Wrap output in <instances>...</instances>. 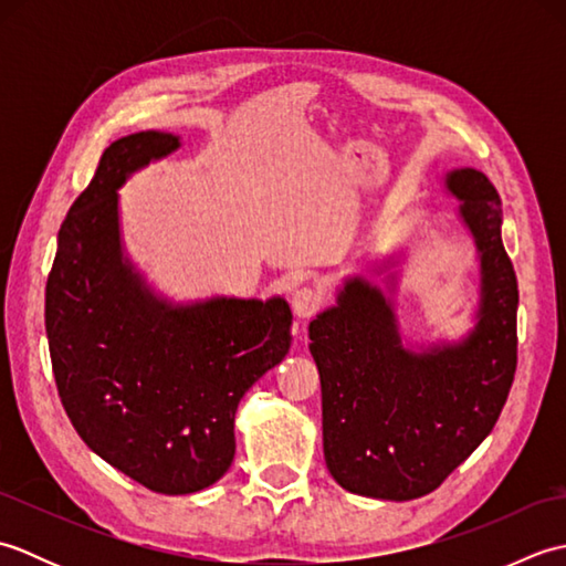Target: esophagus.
I'll use <instances>...</instances> for the list:
<instances>
[{"label": "esophagus", "mask_w": 566, "mask_h": 566, "mask_svg": "<svg viewBox=\"0 0 566 566\" xmlns=\"http://www.w3.org/2000/svg\"><path fill=\"white\" fill-rule=\"evenodd\" d=\"M321 304H323V294L316 290V286H298V290L292 294V308L298 318L314 316L321 308Z\"/></svg>", "instance_id": "34e87169"}]
</instances>
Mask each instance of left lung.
I'll return each instance as SVG.
<instances>
[{"instance_id": "8db88e82", "label": "left lung", "mask_w": 566, "mask_h": 566, "mask_svg": "<svg viewBox=\"0 0 566 566\" xmlns=\"http://www.w3.org/2000/svg\"><path fill=\"white\" fill-rule=\"evenodd\" d=\"M482 260L476 326L460 345L403 347L394 306L350 280L311 321L323 399V454L359 496L411 501L436 491L494 430L518 365V282L501 240V199L472 167L444 179Z\"/></svg>"}]
</instances>
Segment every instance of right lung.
<instances>
[{
	"mask_svg": "<svg viewBox=\"0 0 566 566\" xmlns=\"http://www.w3.org/2000/svg\"><path fill=\"white\" fill-rule=\"evenodd\" d=\"M179 148L160 130L118 138L57 233L45 333L60 401L102 460L158 494H195L228 472L243 394L290 353L284 298L158 302L118 238L130 172Z\"/></svg>",
	"mask_w": 566,
	"mask_h": 566,
	"instance_id": "right-lung-1",
	"label": "right lung"
}]
</instances>
